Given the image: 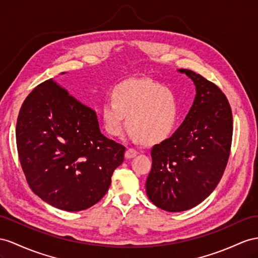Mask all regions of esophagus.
<instances>
[{"instance_id": "obj_1", "label": "esophagus", "mask_w": 258, "mask_h": 258, "mask_svg": "<svg viewBox=\"0 0 258 258\" xmlns=\"http://www.w3.org/2000/svg\"><path fill=\"white\" fill-rule=\"evenodd\" d=\"M137 151L135 150V149H133V148H128L127 150H126V153H125V158H126V159H131V158H134L135 156H137Z\"/></svg>"}]
</instances>
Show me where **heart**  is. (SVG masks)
Returning a JSON list of instances; mask_svg holds the SVG:
<instances>
[{
    "label": "heart",
    "instance_id": "b5f03b06",
    "mask_svg": "<svg viewBox=\"0 0 258 258\" xmlns=\"http://www.w3.org/2000/svg\"><path fill=\"white\" fill-rule=\"evenodd\" d=\"M112 100L100 107L105 131L112 136L127 127L143 143L154 144L167 138L175 126L177 108L174 96L164 86L149 78L130 79L112 91Z\"/></svg>",
    "mask_w": 258,
    "mask_h": 258
}]
</instances>
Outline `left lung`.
I'll use <instances>...</instances> for the list:
<instances>
[{"instance_id": "left-lung-1", "label": "left lung", "mask_w": 258, "mask_h": 258, "mask_svg": "<svg viewBox=\"0 0 258 258\" xmlns=\"http://www.w3.org/2000/svg\"><path fill=\"white\" fill-rule=\"evenodd\" d=\"M196 95L181 126L151 149L146 181L150 202L170 213L193 208L213 193L226 169L232 141V113L222 91L189 70Z\"/></svg>"}]
</instances>
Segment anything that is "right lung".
<instances>
[{"label":"right lung","instance_id":"add662e5","mask_svg":"<svg viewBox=\"0 0 258 258\" xmlns=\"http://www.w3.org/2000/svg\"><path fill=\"white\" fill-rule=\"evenodd\" d=\"M16 143L32 192L66 211L87 209L100 201L124 160L125 147L101 133L96 112L52 78L25 99Z\"/></svg>","mask_w":258,"mask_h":258}]
</instances>
